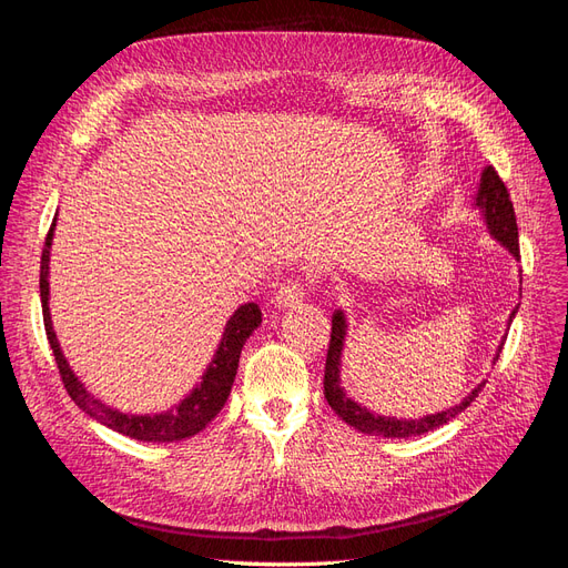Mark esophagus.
<instances>
[{
	"label": "esophagus",
	"instance_id": "1",
	"mask_svg": "<svg viewBox=\"0 0 568 568\" xmlns=\"http://www.w3.org/2000/svg\"><path fill=\"white\" fill-rule=\"evenodd\" d=\"M305 298V284L298 280H286L277 294H274V305L282 307V311H288V307H296Z\"/></svg>",
	"mask_w": 568,
	"mask_h": 568
}]
</instances>
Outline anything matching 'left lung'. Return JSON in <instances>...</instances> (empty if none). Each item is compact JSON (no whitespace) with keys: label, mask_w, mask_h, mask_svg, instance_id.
<instances>
[{"label":"left lung","mask_w":568,"mask_h":568,"mask_svg":"<svg viewBox=\"0 0 568 568\" xmlns=\"http://www.w3.org/2000/svg\"><path fill=\"white\" fill-rule=\"evenodd\" d=\"M476 205L486 215L488 230L497 239V242L505 244L514 255L519 257V227H517V215H514V205L509 199V192L505 182L497 175V170L488 165L484 173H480V186L476 194ZM517 315V307H514L511 317ZM509 317V322H511ZM343 336H346V317H343L341 311L334 313L332 317V338H329V351H326V365H324V398L332 405L336 415L346 422L348 426L357 428V432L369 434V436H384V438H412V436H422L434 432V428L448 424L453 417H457L459 412L467 409L476 398L480 388L486 386L478 384L467 398H464L459 405L453 409L438 412V415H428L422 419H395V417H379L372 415L365 407H359L353 403L346 393L341 388L338 379V365H341V348H343ZM505 346V343H503ZM503 346L497 348L495 359L500 357Z\"/></svg>","instance_id":"obj_1"}]
</instances>
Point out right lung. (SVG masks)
<instances>
[{
  "mask_svg": "<svg viewBox=\"0 0 568 568\" xmlns=\"http://www.w3.org/2000/svg\"><path fill=\"white\" fill-rule=\"evenodd\" d=\"M54 225L57 220L51 222V227L44 239V248H42V263H40V296H42V317H44V332L49 338V346L54 351L57 367L61 374V382L71 395L73 403L88 412L90 417L101 422L104 426L113 428V432L130 436L134 440H146V443H173V440H184L192 438L199 432H203L209 426L217 412L225 407L227 395L232 390L236 367H239V355H242V348L246 338L253 334L257 324L263 322L261 307L255 303H246L239 307V311L230 317L225 334H222L220 348L213 357L211 367L205 369L203 382L199 388L192 390L189 398H184L178 407L161 412V415H123V412L111 409L106 405H101L94 400L92 395L84 390V386L78 382V376L68 367L65 357L59 348V341L54 329H51V317H49V248H51V236H54Z\"/></svg>",
  "mask_w": 568,
  "mask_h": 568,
  "instance_id": "right-lung-1",
  "label": "right lung"
}]
</instances>
